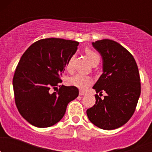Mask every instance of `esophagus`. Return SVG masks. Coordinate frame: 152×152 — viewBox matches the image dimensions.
Returning a JSON list of instances; mask_svg holds the SVG:
<instances>
[{
	"label": "esophagus",
	"mask_w": 152,
	"mask_h": 152,
	"mask_svg": "<svg viewBox=\"0 0 152 152\" xmlns=\"http://www.w3.org/2000/svg\"><path fill=\"white\" fill-rule=\"evenodd\" d=\"M86 94H88V93L86 92V91H79V95H80V96H84V95Z\"/></svg>",
	"instance_id": "obj_1"
}]
</instances>
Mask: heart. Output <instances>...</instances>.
Masks as SVG:
<instances>
[{
    "mask_svg": "<svg viewBox=\"0 0 152 152\" xmlns=\"http://www.w3.org/2000/svg\"><path fill=\"white\" fill-rule=\"evenodd\" d=\"M85 54L91 64H93L96 60H100V56H99L98 53H96L95 51L92 50V49H85ZM73 59L74 56H72L68 59V61H67L65 68L68 71H71L72 69ZM68 82H69L71 85L76 87V88H79V89L85 90L88 87H89V86H91L93 84L94 80H93V78L91 76H87V75H75L72 76V77H70V79L68 80Z\"/></svg>",
    "mask_w": 152,
    "mask_h": 152,
    "instance_id": "1",
    "label": "heart"
}]
</instances>
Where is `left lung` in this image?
Segmentation results:
<instances>
[{
    "label": "left lung",
    "mask_w": 152,
    "mask_h": 152,
    "mask_svg": "<svg viewBox=\"0 0 152 152\" xmlns=\"http://www.w3.org/2000/svg\"><path fill=\"white\" fill-rule=\"evenodd\" d=\"M92 45L101 55L103 71L93 88L107 94L103 99L95 95L96 103L87 115L99 128L115 129L126 124L135 110L141 94L139 69L132 55L116 42L106 39Z\"/></svg>",
    "instance_id": "left-lung-1"
}]
</instances>
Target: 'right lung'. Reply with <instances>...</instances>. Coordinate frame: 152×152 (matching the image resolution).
I'll return each instance as SVG.
<instances>
[{
  "mask_svg": "<svg viewBox=\"0 0 152 152\" xmlns=\"http://www.w3.org/2000/svg\"><path fill=\"white\" fill-rule=\"evenodd\" d=\"M78 42L49 38L36 41L26 49L13 78L19 113L33 126L45 128L59 122L68 103L77 97L76 87L58 85L67 61L77 49ZM60 89L51 93L52 89Z\"/></svg>",
  "mask_w": 152,
  "mask_h": 152,
  "instance_id": "add662e5",
  "label": "right lung"
}]
</instances>
